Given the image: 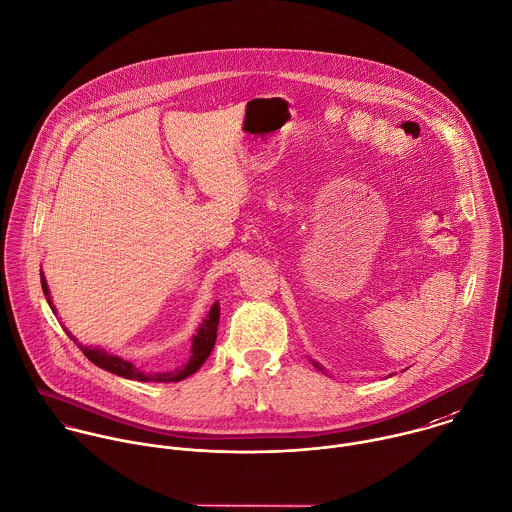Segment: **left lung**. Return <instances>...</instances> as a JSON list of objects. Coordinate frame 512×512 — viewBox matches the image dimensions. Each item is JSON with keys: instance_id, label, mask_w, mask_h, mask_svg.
<instances>
[{"instance_id": "1", "label": "left lung", "mask_w": 512, "mask_h": 512, "mask_svg": "<svg viewBox=\"0 0 512 512\" xmlns=\"http://www.w3.org/2000/svg\"><path fill=\"white\" fill-rule=\"evenodd\" d=\"M314 365H316V367H318V369H322V367H320V365H318V363H314Z\"/></svg>"}]
</instances>
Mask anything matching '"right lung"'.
Instances as JSON below:
<instances>
[{
	"mask_svg": "<svg viewBox=\"0 0 512 512\" xmlns=\"http://www.w3.org/2000/svg\"><path fill=\"white\" fill-rule=\"evenodd\" d=\"M41 288H43V294L47 298V304L49 308L55 312V306L51 302V296H49V288H47V282H45V276L41 272ZM218 320H220V304L214 302L208 316L204 318V322L200 324L198 332L192 336V347H190V357L188 361L178 367V369H172V371H161V373H147L143 369H139L137 365H133L131 361L119 357V355H113L105 349H99V347H87V345H81L77 343V340L67 332V336L71 340L75 341L81 351L85 353V357L95 363L97 367L105 369V371H111L115 375H121V377H127V379H137V381H157V383H169V381H180V379H186L188 375L196 373L200 369V365L206 361V357L210 355L214 343H216V330H218Z\"/></svg>",
	"mask_w": 512,
	"mask_h": 512,
	"instance_id": "right-lung-1",
	"label": "right lung"
}]
</instances>
